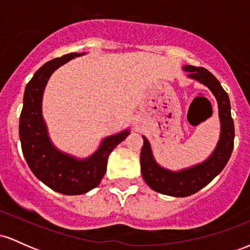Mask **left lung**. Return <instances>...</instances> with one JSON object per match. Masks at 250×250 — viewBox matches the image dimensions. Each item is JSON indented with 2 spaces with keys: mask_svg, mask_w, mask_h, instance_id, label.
I'll return each instance as SVG.
<instances>
[{
  "mask_svg": "<svg viewBox=\"0 0 250 250\" xmlns=\"http://www.w3.org/2000/svg\"><path fill=\"white\" fill-rule=\"evenodd\" d=\"M185 70L188 71L189 77L207 85L216 97L219 103L221 137L216 149L207 161L175 173L160 167L155 162L150 145L143 136V147L141 149V159H140L143 179L149 187L157 193L176 197H185L197 193L222 171L230 159L235 136L234 121L230 114V102H229L228 94L221 87L219 80L210 71L202 67L185 65Z\"/></svg>",
  "mask_w": 250,
  "mask_h": 250,
  "instance_id": "8db88e82",
  "label": "left lung"
}]
</instances>
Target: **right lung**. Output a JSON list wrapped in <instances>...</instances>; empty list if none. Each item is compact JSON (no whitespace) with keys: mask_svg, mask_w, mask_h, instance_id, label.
I'll return each mask as SVG.
<instances>
[{"mask_svg":"<svg viewBox=\"0 0 250 250\" xmlns=\"http://www.w3.org/2000/svg\"><path fill=\"white\" fill-rule=\"evenodd\" d=\"M80 54L70 53L43 64L28 82L20 116V140L23 156L34 175L45 186L65 195H80L91 190L101 182L107 170L108 157L113 149L129 135V131L109 136L87 160L59 151L51 145L42 117V95L54 70Z\"/></svg>","mask_w":250,"mask_h":250,"instance_id":"right-lung-1","label":"right lung"}]
</instances>
